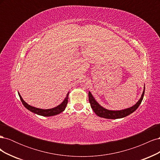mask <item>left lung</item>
<instances>
[{
  "label": "left lung",
  "instance_id": "8db88e82",
  "mask_svg": "<svg viewBox=\"0 0 160 160\" xmlns=\"http://www.w3.org/2000/svg\"><path fill=\"white\" fill-rule=\"evenodd\" d=\"M145 93V85L143 88V91L142 94L141 98L138 100V102L132 107L122 109V110H110L108 109L103 106H101L98 101L95 100L94 97L92 95L91 92L89 91V101L91 104V107L93 109V111L97 115H98L100 118H103L105 119H116L123 118L126 116L132 113L136 110L139 105L141 104L143 98V95Z\"/></svg>",
  "mask_w": 160,
  "mask_h": 160
}]
</instances>
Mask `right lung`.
I'll use <instances>...</instances> for the list:
<instances>
[{"instance_id": "obj_1", "label": "right lung", "mask_w": 160, "mask_h": 160, "mask_svg": "<svg viewBox=\"0 0 160 160\" xmlns=\"http://www.w3.org/2000/svg\"><path fill=\"white\" fill-rule=\"evenodd\" d=\"M19 98L21 99V102L22 103L23 105L28 109L31 112L37 114L38 115H41V116H44V117H50V116H53V115H56L61 113V112L63 111L66 107L67 103H68V99H69V91L67 93L65 98L64 100L62 101V102L59 104V105H57V107L53 108L51 109H40V108H37L35 107H33V106H31L30 105H28L27 102H25V101L23 100L22 98L21 95L19 93V92H18Z\"/></svg>"}]
</instances>
